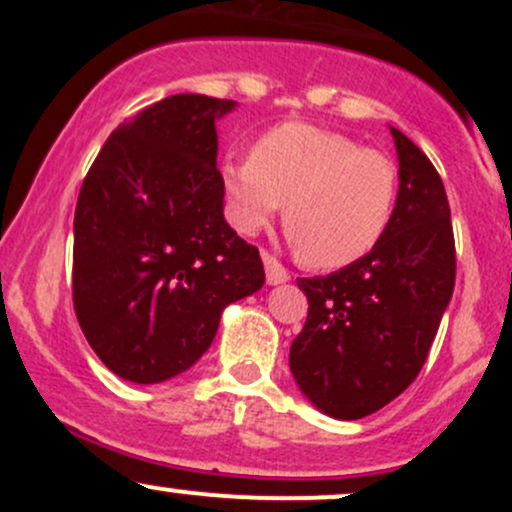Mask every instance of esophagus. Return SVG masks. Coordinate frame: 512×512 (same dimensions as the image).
I'll return each instance as SVG.
<instances>
[{"label": "esophagus", "instance_id": "obj_1", "mask_svg": "<svg viewBox=\"0 0 512 512\" xmlns=\"http://www.w3.org/2000/svg\"><path fill=\"white\" fill-rule=\"evenodd\" d=\"M262 262H264V272H267V284H286L291 279V274L281 267V262L276 257L269 255V252H262Z\"/></svg>", "mask_w": 512, "mask_h": 512}]
</instances>
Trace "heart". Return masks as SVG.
I'll return each mask as SVG.
<instances>
[{
	"label": "heart",
	"mask_w": 512,
	"mask_h": 512,
	"mask_svg": "<svg viewBox=\"0 0 512 512\" xmlns=\"http://www.w3.org/2000/svg\"><path fill=\"white\" fill-rule=\"evenodd\" d=\"M221 185L233 221L260 231L284 207V228L313 269H342L383 240L397 207L392 158L303 122L264 132L250 158H226Z\"/></svg>",
	"instance_id": "obj_1"
}]
</instances>
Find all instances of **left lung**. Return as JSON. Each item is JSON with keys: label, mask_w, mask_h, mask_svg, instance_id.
I'll return each mask as SVG.
<instances>
[{"label": "left lung", "mask_w": 512, "mask_h": 512, "mask_svg": "<svg viewBox=\"0 0 512 512\" xmlns=\"http://www.w3.org/2000/svg\"><path fill=\"white\" fill-rule=\"evenodd\" d=\"M390 132L399 192L383 240L339 272L298 279L308 320L291 344V373L322 414L342 421L383 409L414 383L455 289L443 180L419 146Z\"/></svg>", "instance_id": "8db88e82"}]
</instances>
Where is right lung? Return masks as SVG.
<instances>
[{"instance_id": "add662e5", "label": "right lung", "mask_w": 512, "mask_h": 512, "mask_svg": "<svg viewBox=\"0 0 512 512\" xmlns=\"http://www.w3.org/2000/svg\"><path fill=\"white\" fill-rule=\"evenodd\" d=\"M233 101L178 93L103 144L74 214V310L96 356L137 385L195 366L226 305L262 289L260 250L223 219L216 120Z\"/></svg>"}]
</instances>
